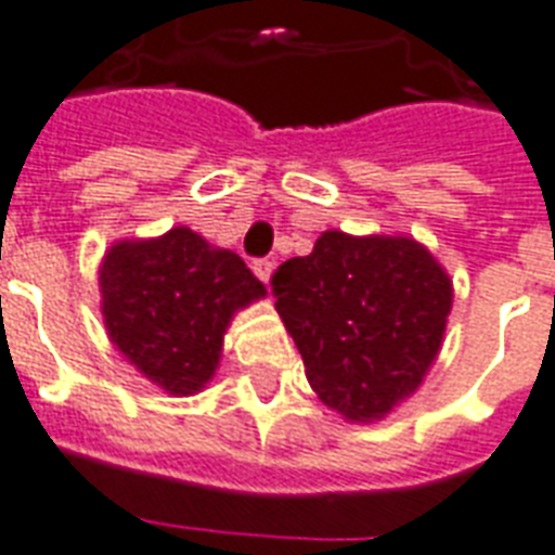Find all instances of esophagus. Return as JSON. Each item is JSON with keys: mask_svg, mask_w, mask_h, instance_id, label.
I'll return each mask as SVG.
<instances>
[{"mask_svg": "<svg viewBox=\"0 0 555 555\" xmlns=\"http://www.w3.org/2000/svg\"><path fill=\"white\" fill-rule=\"evenodd\" d=\"M273 261L270 258H258V261H253V270H256V276L261 279V282H270V276H273Z\"/></svg>", "mask_w": 555, "mask_h": 555, "instance_id": "esophagus-1", "label": "esophagus"}]
</instances>
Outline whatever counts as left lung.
<instances>
[{
	"instance_id": "obj_1",
	"label": "left lung",
	"mask_w": 555,
	"mask_h": 555,
	"mask_svg": "<svg viewBox=\"0 0 555 555\" xmlns=\"http://www.w3.org/2000/svg\"><path fill=\"white\" fill-rule=\"evenodd\" d=\"M270 285L309 385L350 424L388 417L421 388L453 309L450 273L409 235L330 229Z\"/></svg>"
}]
</instances>
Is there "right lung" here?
I'll return each instance as SVG.
<instances>
[{"instance_id": "obj_1", "label": "right lung", "mask_w": 555, "mask_h": 555, "mask_svg": "<svg viewBox=\"0 0 555 555\" xmlns=\"http://www.w3.org/2000/svg\"><path fill=\"white\" fill-rule=\"evenodd\" d=\"M102 320L134 371L173 397L199 393L237 311L267 297L244 258L188 225L114 241L100 264Z\"/></svg>"}]
</instances>
